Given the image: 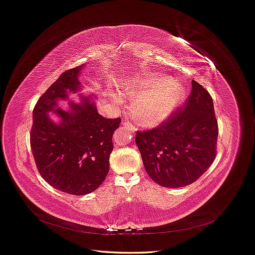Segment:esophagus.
<instances>
[{
  "instance_id": "1",
  "label": "esophagus",
  "mask_w": 255,
  "mask_h": 255,
  "mask_svg": "<svg viewBox=\"0 0 255 255\" xmlns=\"http://www.w3.org/2000/svg\"><path fill=\"white\" fill-rule=\"evenodd\" d=\"M123 127L125 128V130H127V131H135V126H133L129 121H127V120H124L123 121ZM115 138H117V135H115Z\"/></svg>"
}]
</instances>
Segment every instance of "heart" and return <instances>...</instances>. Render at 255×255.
Listing matches in <instances>:
<instances>
[{"label": "heart", "instance_id": "b5f03b06", "mask_svg": "<svg viewBox=\"0 0 255 255\" xmlns=\"http://www.w3.org/2000/svg\"><path fill=\"white\" fill-rule=\"evenodd\" d=\"M127 95L136 98L133 114L145 127H155L170 117L185 98L184 86L168 75L149 72L123 86Z\"/></svg>", "mask_w": 255, "mask_h": 255}]
</instances>
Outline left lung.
I'll return each instance as SVG.
<instances>
[{
    "mask_svg": "<svg viewBox=\"0 0 255 255\" xmlns=\"http://www.w3.org/2000/svg\"><path fill=\"white\" fill-rule=\"evenodd\" d=\"M218 124L209 92L192 80L182 110L159 127L139 132L135 142L143 166L160 186L179 188L195 182L216 156Z\"/></svg>",
    "mask_w": 255,
    "mask_h": 255,
    "instance_id": "1",
    "label": "left lung"
}]
</instances>
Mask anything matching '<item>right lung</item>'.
Instances as JSON below:
<instances>
[{
	"mask_svg": "<svg viewBox=\"0 0 255 255\" xmlns=\"http://www.w3.org/2000/svg\"><path fill=\"white\" fill-rule=\"evenodd\" d=\"M85 65L60 75L33 111L31 148L41 177L53 188L85 195L95 191L110 170L113 134L121 119H105L98 114L95 96H80V102L69 101V110L58 105L71 94L82 90L78 75ZM51 112L58 116L52 121Z\"/></svg>",
	"mask_w": 255,
	"mask_h": 255,
	"instance_id": "add662e5",
	"label": "right lung"
}]
</instances>
